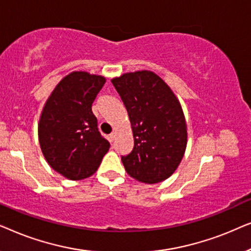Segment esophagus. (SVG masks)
Segmentation results:
<instances>
[{
  "instance_id": "1",
  "label": "esophagus",
  "mask_w": 251,
  "mask_h": 251,
  "mask_svg": "<svg viewBox=\"0 0 251 251\" xmlns=\"http://www.w3.org/2000/svg\"><path fill=\"white\" fill-rule=\"evenodd\" d=\"M115 138H116V132L114 131V132H112L111 135H109V139H111V142H114Z\"/></svg>"
}]
</instances>
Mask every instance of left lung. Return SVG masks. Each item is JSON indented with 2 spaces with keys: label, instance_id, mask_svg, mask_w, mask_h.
I'll list each match as a JSON object with an SVG mask.
<instances>
[{
  "label": "left lung",
  "instance_id": "obj_1",
  "mask_svg": "<svg viewBox=\"0 0 251 251\" xmlns=\"http://www.w3.org/2000/svg\"><path fill=\"white\" fill-rule=\"evenodd\" d=\"M128 112L133 149L122 163L130 177L145 184L166 180L183 159L187 126L176 95L159 75L137 71L112 78Z\"/></svg>",
  "mask_w": 251,
  "mask_h": 251
}]
</instances>
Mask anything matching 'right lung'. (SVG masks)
<instances>
[{
  "label": "right lung",
  "instance_id": "add662e5",
  "mask_svg": "<svg viewBox=\"0 0 251 251\" xmlns=\"http://www.w3.org/2000/svg\"><path fill=\"white\" fill-rule=\"evenodd\" d=\"M105 82L101 75L72 72L56 85L41 113V150L49 166L67 179L92 176L109 149L91 109Z\"/></svg>",
  "mask_w": 251,
  "mask_h": 251
}]
</instances>
